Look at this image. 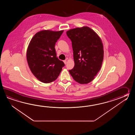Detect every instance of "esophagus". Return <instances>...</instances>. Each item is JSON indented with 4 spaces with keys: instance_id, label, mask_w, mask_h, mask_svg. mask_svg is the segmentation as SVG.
Returning a JSON list of instances; mask_svg holds the SVG:
<instances>
[{
    "instance_id": "1",
    "label": "esophagus",
    "mask_w": 135,
    "mask_h": 135,
    "mask_svg": "<svg viewBox=\"0 0 135 135\" xmlns=\"http://www.w3.org/2000/svg\"><path fill=\"white\" fill-rule=\"evenodd\" d=\"M64 63H65V64H66V60H64Z\"/></svg>"
}]
</instances>
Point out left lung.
<instances>
[{
    "label": "left lung",
    "instance_id": "left-lung-1",
    "mask_svg": "<svg viewBox=\"0 0 135 135\" xmlns=\"http://www.w3.org/2000/svg\"><path fill=\"white\" fill-rule=\"evenodd\" d=\"M72 42L75 65L69 72L76 81L87 84L93 80L103 60V46L100 38L87 26L66 32Z\"/></svg>",
    "mask_w": 135,
    "mask_h": 135
}]
</instances>
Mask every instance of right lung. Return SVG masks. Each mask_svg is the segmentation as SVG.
Wrapping results in <instances>:
<instances>
[{"label":"right lung","instance_id":"obj_1","mask_svg":"<svg viewBox=\"0 0 135 135\" xmlns=\"http://www.w3.org/2000/svg\"><path fill=\"white\" fill-rule=\"evenodd\" d=\"M63 30H42L32 37L26 52L32 73L40 81L50 83L57 78L65 64L56 56L55 43Z\"/></svg>","mask_w":135,"mask_h":135}]
</instances>
